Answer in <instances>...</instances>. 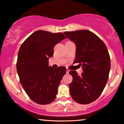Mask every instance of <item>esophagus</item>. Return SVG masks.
Masks as SVG:
<instances>
[{
	"mask_svg": "<svg viewBox=\"0 0 124 124\" xmlns=\"http://www.w3.org/2000/svg\"><path fill=\"white\" fill-rule=\"evenodd\" d=\"M69 71H70V70H69V69H66V72H67V73L68 74L69 72Z\"/></svg>",
	"mask_w": 124,
	"mask_h": 124,
	"instance_id": "obj_1",
	"label": "esophagus"
}]
</instances>
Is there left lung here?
Segmentation results:
<instances>
[{
    "label": "left lung",
    "mask_w": 124,
    "mask_h": 124,
    "mask_svg": "<svg viewBox=\"0 0 124 124\" xmlns=\"http://www.w3.org/2000/svg\"><path fill=\"white\" fill-rule=\"evenodd\" d=\"M64 34L76 45L74 63H79L83 72L78 75L70 71L72 82L69 85L72 98L78 103L87 104L101 95L108 80L110 56L103 41L88 30L65 32Z\"/></svg>",
    "instance_id": "left-lung-1"
}]
</instances>
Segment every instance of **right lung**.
I'll return each mask as SVG.
<instances>
[{
    "label": "right lung",
    "instance_id": "add662e5",
    "mask_svg": "<svg viewBox=\"0 0 124 124\" xmlns=\"http://www.w3.org/2000/svg\"><path fill=\"white\" fill-rule=\"evenodd\" d=\"M66 36L61 33L39 30L34 32L21 44L16 69L21 85L31 100L39 104H50L55 100L58 87L66 69H53L49 59L53 48Z\"/></svg>",
    "mask_w": 124,
    "mask_h": 124
}]
</instances>
